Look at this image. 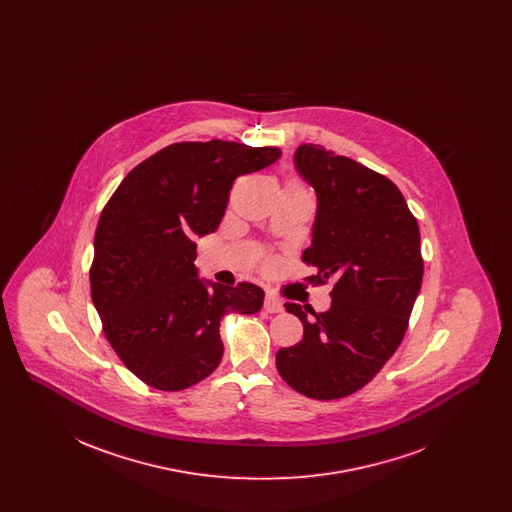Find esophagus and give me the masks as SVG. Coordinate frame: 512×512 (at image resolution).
I'll return each mask as SVG.
<instances>
[{"label":"esophagus","mask_w":512,"mask_h":512,"mask_svg":"<svg viewBox=\"0 0 512 512\" xmlns=\"http://www.w3.org/2000/svg\"><path fill=\"white\" fill-rule=\"evenodd\" d=\"M265 311L267 313H282L284 305H282V301L276 295L267 293V297H265Z\"/></svg>","instance_id":"1"}]
</instances>
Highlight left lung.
<instances>
[{
	"instance_id": "obj_1",
	"label": "left lung",
	"mask_w": 512,
	"mask_h": 512,
	"mask_svg": "<svg viewBox=\"0 0 512 512\" xmlns=\"http://www.w3.org/2000/svg\"><path fill=\"white\" fill-rule=\"evenodd\" d=\"M295 169L315 188L318 207L303 263L307 280L334 284L332 307L306 317L303 340L276 353L284 382L313 399H340L366 386L403 340L424 261L420 230L399 188L384 174L317 144L295 151Z\"/></svg>"
}]
</instances>
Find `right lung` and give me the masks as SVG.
Listing matches in <instances>:
<instances>
[{"instance_id": "add662e5", "label": "right lung", "mask_w": 512, "mask_h": 512, "mask_svg": "<svg viewBox=\"0 0 512 512\" xmlns=\"http://www.w3.org/2000/svg\"><path fill=\"white\" fill-rule=\"evenodd\" d=\"M278 147L238 142H180L128 172L101 211L92 301L103 334L144 384L188 390L222 359L220 320L255 315L265 292L249 282H203L195 238L219 228L238 176L272 165Z\"/></svg>"}]
</instances>
